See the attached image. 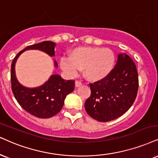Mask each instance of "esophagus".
I'll list each match as a JSON object with an SVG mask.
<instances>
[{"instance_id":"obj_1","label":"esophagus","mask_w":158,"mask_h":158,"mask_svg":"<svg viewBox=\"0 0 158 158\" xmlns=\"http://www.w3.org/2000/svg\"><path fill=\"white\" fill-rule=\"evenodd\" d=\"M82 85V83L80 82V81H75V86L76 87H80Z\"/></svg>"}]
</instances>
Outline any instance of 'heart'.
I'll return each instance as SVG.
<instances>
[{"label":"heart","mask_w":158,"mask_h":158,"mask_svg":"<svg viewBox=\"0 0 158 158\" xmlns=\"http://www.w3.org/2000/svg\"><path fill=\"white\" fill-rule=\"evenodd\" d=\"M116 56L110 48L81 47L74 49L70 58H61L60 66L69 76H75L83 69V75L91 82L101 81L114 69Z\"/></svg>","instance_id":"b5f03b06"}]
</instances>
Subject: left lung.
I'll use <instances>...</instances> for the list:
<instances>
[{"label":"left lung","mask_w":158,"mask_h":158,"mask_svg":"<svg viewBox=\"0 0 158 158\" xmlns=\"http://www.w3.org/2000/svg\"><path fill=\"white\" fill-rule=\"evenodd\" d=\"M90 88L91 96L85 102L87 114L99 122L116 119L127 111L137 96L139 75L135 63L121 52L110 75L91 83Z\"/></svg>","instance_id":"1"}]
</instances>
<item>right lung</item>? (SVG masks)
Listing matches in <instances>:
<instances>
[{
	"instance_id": "add662e5",
	"label": "right lung",
	"mask_w": 158,
	"mask_h": 158,
	"mask_svg": "<svg viewBox=\"0 0 158 158\" xmlns=\"http://www.w3.org/2000/svg\"><path fill=\"white\" fill-rule=\"evenodd\" d=\"M56 44L50 41L28 46L14 58L11 67V90L17 102L33 116L38 118H50L57 114L64 106V100L75 89V81H65L59 75L52 73L49 79L40 86L28 88L19 82L15 74V64L17 58L23 52L29 50H38L50 56H55ZM54 67H58L55 60Z\"/></svg>"
}]
</instances>
